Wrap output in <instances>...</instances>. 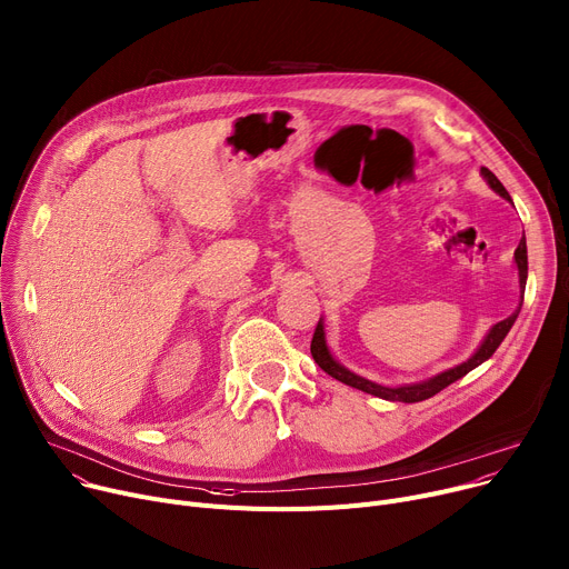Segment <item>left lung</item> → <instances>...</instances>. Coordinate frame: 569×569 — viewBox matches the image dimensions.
<instances>
[{
	"label": "left lung",
	"instance_id": "1",
	"mask_svg": "<svg viewBox=\"0 0 569 569\" xmlns=\"http://www.w3.org/2000/svg\"><path fill=\"white\" fill-rule=\"evenodd\" d=\"M482 178L487 180V184L495 189V192L499 197H503L506 201L512 203L510 194L506 192V187L501 184V180L491 173L489 169H480ZM515 264H517V272H519V307L512 311V316H508L506 320L497 322L495 327H491L487 331V336L482 338V343L478 346V350L462 363L452 366L443 372H437L432 377H428V380H421V382H413V385H400V387H385V385H377V382H370L366 380V377L352 372L350 368H346L343 363H340L333 355H331V348L327 343V329H325V320L320 318L318 327H316V333H313V340H311V355L316 359V363L327 372L331 375L333 380L343 382L352 389H359L363 393H370V396H377L382 400H391V402H421V400H428L432 396H437L441 389H446L448 385L458 382L460 377H465L467 372H471L473 368H478L482 361H487L491 355L497 352V348L503 343V338L508 336V331L512 329L519 311H521V305H523V290H526V279H528V253H526V238H521L519 247L515 249Z\"/></svg>",
	"mask_w": 569,
	"mask_h": 569
}]
</instances>
